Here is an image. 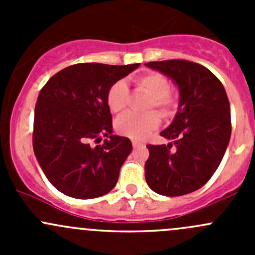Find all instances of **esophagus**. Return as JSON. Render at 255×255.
<instances>
[{
  "instance_id": "34e87169",
  "label": "esophagus",
  "mask_w": 255,
  "mask_h": 255,
  "mask_svg": "<svg viewBox=\"0 0 255 255\" xmlns=\"http://www.w3.org/2000/svg\"><path fill=\"white\" fill-rule=\"evenodd\" d=\"M132 145H133V148H138V146L142 145V143L138 142V140H135V139H133L132 140Z\"/></svg>"
}]
</instances>
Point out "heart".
Returning <instances> with one entry per match:
<instances>
[{"mask_svg":"<svg viewBox=\"0 0 255 255\" xmlns=\"http://www.w3.org/2000/svg\"><path fill=\"white\" fill-rule=\"evenodd\" d=\"M138 89L150 96L145 110L155 107L163 116L173 112L176 106L175 95L169 91V81L163 74L148 73L135 80ZM107 106L113 113H120L127 107L128 86L126 81L118 80L107 91ZM159 116L155 112H146L144 115L128 112L121 116L116 121V129L120 134L129 137L132 139H143L148 137L159 126Z\"/></svg>","mask_w":255,"mask_h":255,"instance_id":"heart-1","label":"heart"}]
</instances>
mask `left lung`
Wrapping results in <instances>:
<instances>
[{
    "mask_svg": "<svg viewBox=\"0 0 255 255\" xmlns=\"http://www.w3.org/2000/svg\"><path fill=\"white\" fill-rule=\"evenodd\" d=\"M145 66L170 78L180 94L175 118L160 132L170 143L146 145V184L164 196L190 194L215 174L230 143L232 126L227 94L222 82L197 63L150 61Z\"/></svg>",
    "mask_w": 255,
    "mask_h": 255,
    "instance_id": "left-lung-1",
    "label": "left lung"
}]
</instances>
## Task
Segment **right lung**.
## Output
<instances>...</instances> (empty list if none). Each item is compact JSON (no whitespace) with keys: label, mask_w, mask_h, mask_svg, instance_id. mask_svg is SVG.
<instances>
[{"label":"right lung","mask_w":255,"mask_h":255,"mask_svg":"<svg viewBox=\"0 0 255 255\" xmlns=\"http://www.w3.org/2000/svg\"><path fill=\"white\" fill-rule=\"evenodd\" d=\"M139 66L81 63L48 80L34 111L33 149L55 189L74 199H95L117 184L132 151L128 138L113 134L107 91ZM102 136L107 139L95 146Z\"/></svg>","instance_id":"1"}]
</instances>
